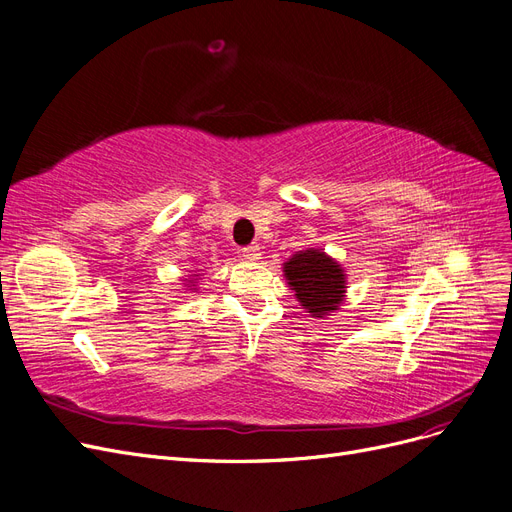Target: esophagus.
Here are the masks:
<instances>
[{"instance_id":"1","label":"esophagus","mask_w":512,"mask_h":512,"mask_svg":"<svg viewBox=\"0 0 512 512\" xmlns=\"http://www.w3.org/2000/svg\"><path fill=\"white\" fill-rule=\"evenodd\" d=\"M243 256L252 260V262H258L262 252H260V245H248V248H243Z\"/></svg>"}]
</instances>
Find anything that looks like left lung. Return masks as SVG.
<instances>
[{"label":"left lung","mask_w":512,"mask_h":512,"mask_svg":"<svg viewBox=\"0 0 512 512\" xmlns=\"http://www.w3.org/2000/svg\"><path fill=\"white\" fill-rule=\"evenodd\" d=\"M283 277L311 317L323 319L338 311L346 296L342 264L319 248H306L283 262Z\"/></svg>","instance_id":"obj_1"}]
</instances>
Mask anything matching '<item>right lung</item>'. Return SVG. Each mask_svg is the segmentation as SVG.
Segmentation results:
<instances>
[{"mask_svg": "<svg viewBox=\"0 0 512 512\" xmlns=\"http://www.w3.org/2000/svg\"><path fill=\"white\" fill-rule=\"evenodd\" d=\"M197 279H199V275H191L189 279H185V288H189L191 292H195L197 288H195V285H197Z\"/></svg>", "mask_w": 512, "mask_h": 512, "instance_id": "right-lung-1", "label": "right lung"}]
</instances>
